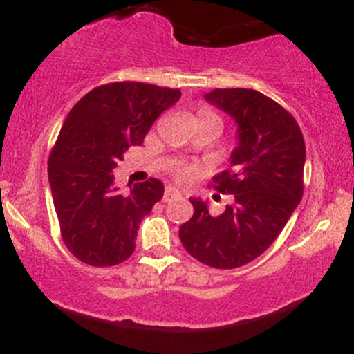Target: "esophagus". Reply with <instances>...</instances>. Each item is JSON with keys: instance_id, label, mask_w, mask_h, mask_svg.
Returning a JSON list of instances; mask_svg holds the SVG:
<instances>
[{"instance_id": "esophagus-1", "label": "esophagus", "mask_w": 354, "mask_h": 354, "mask_svg": "<svg viewBox=\"0 0 354 354\" xmlns=\"http://www.w3.org/2000/svg\"><path fill=\"white\" fill-rule=\"evenodd\" d=\"M178 196H180V191L174 188V186H166L165 196H163L165 201H171L173 198H178Z\"/></svg>"}]
</instances>
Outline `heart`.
<instances>
[{
	"mask_svg": "<svg viewBox=\"0 0 354 354\" xmlns=\"http://www.w3.org/2000/svg\"><path fill=\"white\" fill-rule=\"evenodd\" d=\"M198 121H216V123L221 124V120H219L218 115H214L209 109H201L200 115H198Z\"/></svg>",
	"mask_w": 354,
	"mask_h": 354,
	"instance_id": "heart-1",
	"label": "heart"
}]
</instances>
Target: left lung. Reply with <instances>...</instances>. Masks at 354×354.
<instances>
[{"label": "left lung", "mask_w": 354, "mask_h": 354, "mask_svg": "<svg viewBox=\"0 0 354 354\" xmlns=\"http://www.w3.org/2000/svg\"><path fill=\"white\" fill-rule=\"evenodd\" d=\"M205 100L238 126L230 169L213 178L214 188L233 194V201L213 216L208 203L191 198L194 213L181 225L180 239L198 261L233 270L265 253L299 205L306 148L295 118L263 93L213 89Z\"/></svg>", "instance_id": "8db88e82"}]
</instances>
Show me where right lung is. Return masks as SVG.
Returning a JSON list of instances; mask_svg holds the SVG:
<instances>
[{"instance_id":"1","label":"right lung","mask_w":354,"mask_h":354,"mask_svg":"<svg viewBox=\"0 0 354 354\" xmlns=\"http://www.w3.org/2000/svg\"><path fill=\"white\" fill-rule=\"evenodd\" d=\"M180 98V89L109 83L91 89L66 116L48 161V180L61 238L80 261L115 266L133 254L141 219L163 198L165 186L149 178L121 193L113 169Z\"/></svg>"}]
</instances>
